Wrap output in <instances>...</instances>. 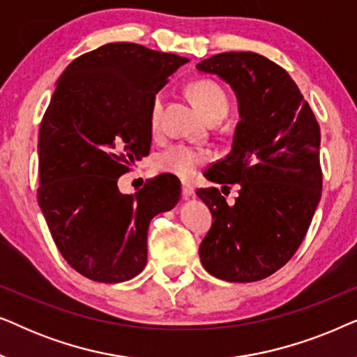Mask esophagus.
Instances as JSON below:
<instances>
[{"label":"esophagus","instance_id":"esophagus-1","mask_svg":"<svg viewBox=\"0 0 357 357\" xmlns=\"http://www.w3.org/2000/svg\"><path fill=\"white\" fill-rule=\"evenodd\" d=\"M193 193H195V188L192 187V185H190V183H182V195H183L185 199H188L190 197H193Z\"/></svg>","mask_w":357,"mask_h":357}]
</instances>
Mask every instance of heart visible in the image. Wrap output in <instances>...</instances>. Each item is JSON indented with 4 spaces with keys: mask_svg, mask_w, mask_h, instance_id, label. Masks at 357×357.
Instances as JSON below:
<instances>
[{
    "mask_svg": "<svg viewBox=\"0 0 357 357\" xmlns=\"http://www.w3.org/2000/svg\"><path fill=\"white\" fill-rule=\"evenodd\" d=\"M190 99L199 114L206 120L224 119L229 110L227 94L214 81L203 79L192 84L188 91ZM160 110H162V96L158 94L151 107V128L158 130ZM211 153L203 148H193L187 144H174L155 158V169L160 172L172 174L175 177L188 180L197 175L202 165L211 160Z\"/></svg>",
    "mask_w": 357,
    "mask_h": 357,
    "instance_id": "obj_1",
    "label": "heart"
}]
</instances>
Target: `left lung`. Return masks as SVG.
Returning a JSON list of instances; mask_svg holds the SVG:
<instances>
[{
    "instance_id": "1",
    "label": "left lung",
    "mask_w": 357,
    "mask_h": 357,
    "mask_svg": "<svg viewBox=\"0 0 357 357\" xmlns=\"http://www.w3.org/2000/svg\"><path fill=\"white\" fill-rule=\"evenodd\" d=\"M197 70L231 86L238 110L231 153L204 174L237 183L238 197L197 192L214 219L199 260L218 280L260 281L291 260L319 206L320 126L291 76L258 53L224 52Z\"/></svg>"
}]
</instances>
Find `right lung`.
<instances>
[{
	"label": "right lung",
	"mask_w": 357,
	"mask_h": 357,
	"mask_svg": "<svg viewBox=\"0 0 357 357\" xmlns=\"http://www.w3.org/2000/svg\"><path fill=\"white\" fill-rule=\"evenodd\" d=\"M188 61L114 42L76 58L58 77L38 131V204L63 258L92 281L139 275L151 219L178 203L180 182L170 174L135 193L116 183L148 155L154 97Z\"/></svg>",
	"instance_id": "obj_1"
}]
</instances>
